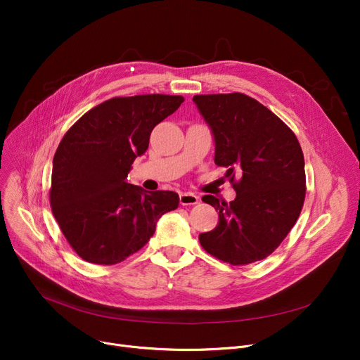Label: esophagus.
<instances>
[{
    "label": "esophagus",
    "mask_w": 360,
    "mask_h": 360,
    "mask_svg": "<svg viewBox=\"0 0 360 360\" xmlns=\"http://www.w3.org/2000/svg\"><path fill=\"white\" fill-rule=\"evenodd\" d=\"M179 202L182 205H194V204L198 202V197L193 193H182L179 195Z\"/></svg>",
    "instance_id": "34e87169"
}]
</instances>
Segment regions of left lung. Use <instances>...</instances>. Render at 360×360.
Returning <instances> with one entry per match:
<instances>
[{
    "label": "left lung",
    "instance_id": "obj_1",
    "mask_svg": "<svg viewBox=\"0 0 360 360\" xmlns=\"http://www.w3.org/2000/svg\"><path fill=\"white\" fill-rule=\"evenodd\" d=\"M193 101L214 136V163L228 167L226 176L236 191L231 202L202 197L219 212V223L200 233L201 247L232 266L264 259L288 236L304 207L300 144L285 122L247 94H195Z\"/></svg>",
    "mask_w": 360,
    "mask_h": 360
}]
</instances>
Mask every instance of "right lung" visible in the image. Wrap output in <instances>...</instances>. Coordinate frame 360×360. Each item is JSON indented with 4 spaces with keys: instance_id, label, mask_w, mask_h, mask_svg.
I'll return each instance as SVG.
<instances>
[{
    "instance_id": "right-lung-1",
    "label": "right lung",
    "mask_w": 360,
    "mask_h": 360,
    "mask_svg": "<svg viewBox=\"0 0 360 360\" xmlns=\"http://www.w3.org/2000/svg\"><path fill=\"white\" fill-rule=\"evenodd\" d=\"M182 96L139 94L91 108L63 137L53 156L51 209L71 248L87 262L112 266L140 251L159 217L175 210L174 191H144L127 182L153 128Z\"/></svg>"
}]
</instances>
